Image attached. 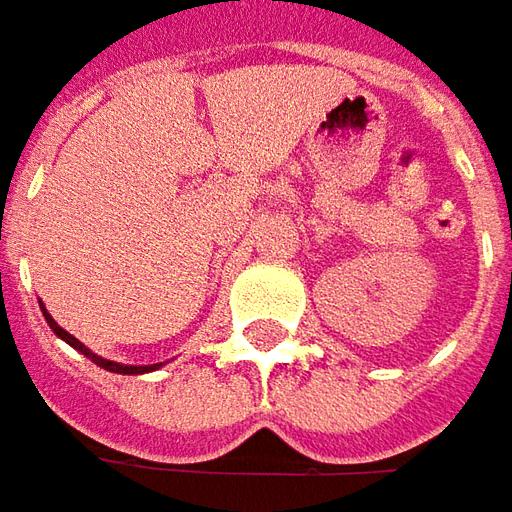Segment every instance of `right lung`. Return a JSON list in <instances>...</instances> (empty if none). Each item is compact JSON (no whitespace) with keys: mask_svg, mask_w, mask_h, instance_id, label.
I'll use <instances>...</instances> for the list:
<instances>
[{"mask_svg":"<svg viewBox=\"0 0 512 512\" xmlns=\"http://www.w3.org/2000/svg\"><path fill=\"white\" fill-rule=\"evenodd\" d=\"M41 312H44L47 324H50V329L56 332L61 341H67V344H70L72 349H78V352H81L84 358H89V360H92V363H98V366H101V369H106V372H115V375H146V372H154V369H160V366H163V363H152V366H126V363H115V360L101 358V355H95L92 349H87V346L81 344L78 338H72L67 329L58 327L56 321H53V315L44 310V307H41Z\"/></svg>","mask_w":512,"mask_h":512,"instance_id":"1","label":"right lung"}]
</instances>
